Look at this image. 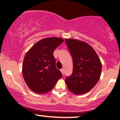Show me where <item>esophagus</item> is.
<instances>
[{
  "label": "esophagus",
  "instance_id": "esophagus-1",
  "mask_svg": "<svg viewBox=\"0 0 120 120\" xmlns=\"http://www.w3.org/2000/svg\"><path fill=\"white\" fill-rule=\"evenodd\" d=\"M60 71H61L62 74H63V75H64V69H61L60 70Z\"/></svg>",
  "mask_w": 120,
  "mask_h": 120
}]
</instances>
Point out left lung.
I'll list each match as a JSON object with an SVG mask.
<instances>
[{
	"label": "left lung",
	"mask_w": 120,
	"mask_h": 120,
	"mask_svg": "<svg viewBox=\"0 0 120 120\" xmlns=\"http://www.w3.org/2000/svg\"><path fill=\"white\" fill-rule=\"evenodd\" d=\"M73 59V73L65 79L68 90L75 95L88 93L95 86L101 72V61L95 51L86 42L65 39Z\"/></svg>",
	"instance_id": "obj_1"
}]
</instances>
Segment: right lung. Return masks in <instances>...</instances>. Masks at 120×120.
I'll list each match as a JSON object with an SVG mask.
<instances>
[{"mask_svg": "<svg viewBox=\"0 0 120 120\" xmlns=\"http://www.w3.org/2000/svg\"><path fill=\"white\" fill-rule=\"evenodd\" d=\"M63 41L58 37L43 38L34 44L26 53L22 72L27 86L34 93H48L62 77L61 71L56 68L53 53Z\"/></svg>", "mask_w": 120, "mask_h": 120, "instance_id": "1", "label": "right lung"}]
</instances>
